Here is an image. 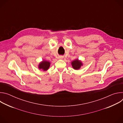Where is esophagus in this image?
Here are the masks:
<instances>
[{
	"label": "esophagus",
	"instance_id": "1",
	"mask_svg": "<svg viewBox=\"0 0 123 123\" xmlns=\"http://www.w3.org/2000/svg\"><path fill=\"white\" fill-rule=\"evenodd\" d=\"M59 59H63V56H60L59 57Z\"/></svg>",
	"mask_w": 123,
	"mask_h": 123
}]
</instances>
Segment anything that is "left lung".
<instances>
[{"instance_id":"obj_1","label":"left lung","mask_w":123,"mask_h":123,"mask_svg":"<svg viewBox=\"0 0 123 123\" xmlns=\"http://www.w3.org/2000/svg\"><path fill=\"white\" fill-rule=\"evenodd\" d=\"M72 64L73 67L75 69H78L82 65V64L81 62V61H79L78 59L73 61L72 62Z\"/></svg>"}]
</instances>
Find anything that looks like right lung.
<instances>
[{
	"instance_id": "right-lung-1",
	"label": "right lung",
	"mask_w": 123,
	"mask_h": 123,
	"mask_svg": "<svg viewBox=\"0 0 123 123\" xmlns=\"http://www.w3.org/2000/svg\"><path fill=\"white\" fill-rule=\"evenodd\" d=\"M50 66V63L48 61H43L40 63L39 65V68L40 69H42L44 71H47L49 68Z\"/></svg>"
}]
</instances>
